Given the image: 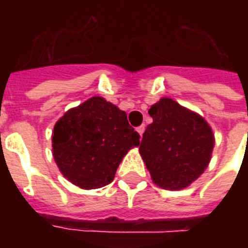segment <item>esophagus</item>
Here are the masks:
<instances>
[{"instance_id": "esophagus-1", "label": "esophagus", "mask_w": 248, "mask_h": 248, "mask_svg": "<svg viewBox=\"0 0 248 248\" xmlns=\"http://www.w3.org/2000/svg\"><path fill=\"white\" fill-rule=\"evenodd\" d=\"M136 131L139 132V135H140V136H143L144 131H145V126H144V124H141V126H139V127L136 128Z\"/></svg>"}]
</instances>
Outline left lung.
I'll return each instance as SVG.
<instances>
[{
    "label": "left lung",
    "mask_w": 248,
    "mask_h": 248,
    "mask_svg": "<svg viewBox=\"0 0 248 248\" xmlns=\"http://www.w3.org/2000/svg\"><path fill=\"white\" fill-rule=\"evenodd\" d=\"M139 152L155 185L184 189L207 169L215 138L204 118L170 97L152 105Z\"/></svg>",
    "instance_id": "8db88e82"
}]
</instances>
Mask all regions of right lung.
Returning a JSON list of instances; mask_svg holds the SVG:
<instances>
[{
	"mask_svg": "<svg viewBox=\"0 0 248 248\" xmlns=\"http://www.w3.org/2000/svg\"><path fill=\"white\" fill-rule=\"evenodd\" d=\"M140 135L127 114L100 96L69 109L54 126L52 155L60 172L82 189L112 183L116 171Z\"/></svg>",
	"mask_w": 248,
	"mask_h": 248,
	"instance_id": "right-lung-1",
	"label": "right lung"
}]
</instances>
